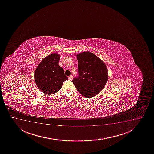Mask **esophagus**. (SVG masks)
Here are the masks:
<instances>
[{"mask_svg": "<svg viewBox=\"0 0 154 154\" xmlns=\"http://www.w3.org/2000/svg\"><path fill=\"white\" fill-rule=\"evenodd\" d=\"M72 78H73V77H72V75L69 76V80H72Z\"/></svg>", "mask_w": 154, "mask_h": 154, "instance_id": "1", "label": "esophagus"}]
</instances>
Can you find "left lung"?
Wrapping results in <instances>:
<instances>
[{"instance_id": "obj_1", "label": "left lung", "mask_w": 154, "mask_h": 154, "mask_svg": "<svg viewBox=\"0 0 154 154\" xmlns=\"http://www.w3.org/2000/svg\"><path fill=\"white\" fill-rule=\"evenodd\" d=\"M78 75L72 82L78 92L85 97L96 96L108 80V70L101 59L93 53L86 51L77 55Z\"/></svg>"}]
</instances>
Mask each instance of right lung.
Listing matches in <instances>:
<instances>
[{
	"label": "right lung",
	"mask_w": 154,
	"mask_h": 154,
	"mask_svg": "<svg viewBox=\"0 0 154 154\" xmlns=\"http://www.w3.org/2000/svg\"><path fill=\"white\" fill-rule=\"evenodd\" d=\"M60 56L53 54L41 62L35 71V82L39 89L45 94L51 95L60 90L63 82L68 79L63 68L58 62Z\"/></svg>",
	"instance_id": "right-lung-1"
}]
</instances>
